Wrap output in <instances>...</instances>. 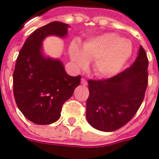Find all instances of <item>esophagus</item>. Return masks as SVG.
<instances>
[{"instance_id":"1","label":"esophagus","mask_w":159,"mask_h":159,"mask_svg":"<svg viewBox=\"0 0 159 159\" xmlns=\"http://www.w3.org/2000/svg\"><path fill=\"white\" fill-rule=\"evenodd\" d=\"M87 80H86L84 78H82L81 79V84H83L84 86H86L87 85Z\"/></svg>"}]
</instances>
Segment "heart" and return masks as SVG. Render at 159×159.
Masks as SVG:
<instances>
[{"instance_id":"1","label":"heart","mask_w":159,"mask_h":159,"mask_svg":"<svg viewBox=\"0 0 159 159\" xmlns=\"http://www.w3.org/2000/svg\"><path fill=\"white\" fill-rule=\"evenodd\" d=\"M129 40L112 33L102 34L84 43L82 52L77 44L72 43L70 54L78 69L86 68L89 60H93V70L98 76L115 75L127 62L132 54Z\"/></svg>"}]
</instances>
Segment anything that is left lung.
<instances>
[{
	"label": "left lung",
	"instance_id": "8db88e82",
	"mask_svg": "<svg viewBox=\"0 0 159 159\" xmlns=\"http://www.w3.org/2000/svg\"><path fill=\"white\" fill-rule=\"evenodd\" d=\"M147 54L139 47L136 60L127 69L107 80H89L86 118L101 131H114L129 122L139 108L148 86Z\"/></svg>",
	"mask_w": 159,
	"mask_h": 159
}]
</instances>
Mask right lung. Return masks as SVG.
Returning <instances> with one entry per match:
<instances>
[{
	"label": "right lung",
	"instance_id": "add662e5",
	"mask_svg": "<svg viewBox=\"0 0 159 159\" xmlns=\"http://www.w3.org/2000/svg\"><path fill=\"white\" fill-rule=\"evenodd\" d=\"M69 25L54 21L36 29L20 51L13 73V91L18 107L38 125L55 122L62 106L80 83L81 76H70L58 59L45 57L43 41L50 35L64 38Z\"/></svg>",
	"mask_w": 159,
	"mask_h": 159
}]
</instances>
